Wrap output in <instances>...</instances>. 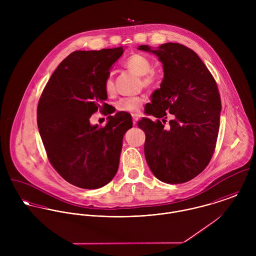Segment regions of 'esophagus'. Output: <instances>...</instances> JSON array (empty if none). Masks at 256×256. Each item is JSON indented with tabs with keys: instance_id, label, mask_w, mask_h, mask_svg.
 <instances>
[{
	"instance_id": "obj_1",
	"label": "esophagus",
	"mask_w": 256,
	"mask_h": 256,
	"mask_svg": "<svg viewBox=\"0 0 256 256\" xmlns=\"http://www.w3.org/2000/svg\"><path fill=\"white\" fill-rule=\"evenodd\" d=\"M138 119H139V115H137V114H132V120H133V124H134V125L137 123Z\"/></svg>"
}]
</instances>
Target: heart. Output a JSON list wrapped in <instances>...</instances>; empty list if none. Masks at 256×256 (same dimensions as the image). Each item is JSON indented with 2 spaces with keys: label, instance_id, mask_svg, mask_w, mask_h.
<instances>
[{
  "label": "heart",
  "instance_id": "b5f03b06",
  "mask_svg": "<svg viewBox=\"0 0 256 256\" xmlns=\"http://www.w3.org/2000/svg\"><path fill=\"white\" fill-rule=\"evenodd\" d=\"M124 65L127 69L131 70L139 76H142V84L145 88H152L158 82V74L152 69V61L142 54L133 53L124 61ZM104 88L108 94L112 96L115 92V86L112 74H110L104 80ZM145 102V98L141 96H127L120 98L115 108L118 111L122 112H130L135 113L138 112L142 104Z\"/></svg>",
  "mask_w": 256,
  "mask_h": 256
}]
</instances>
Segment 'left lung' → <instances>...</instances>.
Returning a JSON list of instances; mask_svg holds the SVG:
<instances>
[{
  "mask_svg": "<svg viewBox=\"0 0 256 256\" xmlns=\"http://www.w3.org/2000/svg\"><path fill=\"white\" fill-rule=\"evenodd\" d=\"M139 50L156 54L164 72L148 113L162 122L168 112L173 114L168 130L158 119L138 123L146 134L148 166L162 182H187L206 168L215 152L222 110L217 82L199 56L182 44L164 43L158 50L141 45Z\"/></svg>",
  "mask_w": 256,
  "mask_h": 256,
  "instance_id": "1",
  "label": "left lung"
}]
</instances>
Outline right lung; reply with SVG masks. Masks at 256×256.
I'll use <instances>...</instances> for the list:
<instances>
[{"mask_svg":"<svg viewBox=\"0 0 256 256\" xmlns=\"http://www.w3.org/2000/svg\"><path fill=\"white\" fill-rule=\"evenodd\" d=\"M122 47L74 51L46 84L37 106V126L54 170L76 187L96 189L117 172L123 136L132 127L130 114L117 112L106 126L90 118L108 106L104 80ZM108 115V114H106Z\"/></svg>","mask_w":256,"mask_h":256,"instance_id":"right-lung-1","label":"right lung"}]
</instances>
